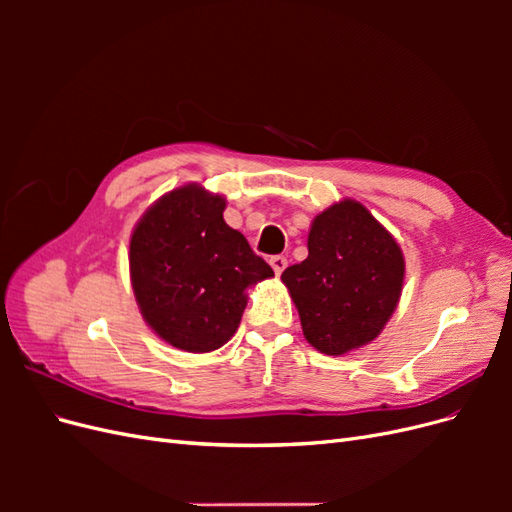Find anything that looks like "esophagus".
<instances>
[{"label":"esophagus","mask_w":512,"mask_h":512,"mask_svg":"<svg viewBox=\"0 0 512 512\" xmlns=\"http://www.w3.org/2000/svg\"><path fill=\"white\" fill-rule=\"evenodd\" d=\"M269 265L273 267L275 275H282V271H284V269H286V265H288V260H286L284 256H271Z\"/></svg>","instance_id":"34e87169"}]
</instances>
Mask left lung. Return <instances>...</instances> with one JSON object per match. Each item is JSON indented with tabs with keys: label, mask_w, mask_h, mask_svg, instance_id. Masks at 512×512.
I'll use <instances>...</instances> for the list:
<instances>
[{
	"label": "left lung",
	"mask_w": 512,
	"mask_h": 512,
	"mask_svg": "<svg viewBox=\"0 0 512 512\" xmlns=\"http://www.w3.org/2000/svg\"><path fill=\"white\" fill-rule=\"evenodd\" d=\"M307 258L282 273L299 309L303 335L339 356L376 339L393 316L406 262L397 241L356 200L316 215Z\"/></svg>",
	"instance_id": "1"
}]
</instances>
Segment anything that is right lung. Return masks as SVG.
I'll return each mask as SVG.
<instances>
[{"label":"right lung","instance_id":"add662e5","mask_svg":"<svg viewBox=\"0 0 512 512\" xmlns=\"http://www.w3.org/2000/svg\"><path fill=\"white\" fill-rule=\"evenodd\" d=\"M226 200L196 183L164 194L130 239V277L141 314L166 344L211 352L235 335L245 290L273 277L239 230Z\"/></svg>","mask_w":512,"mask_h":512}]
</instances>
